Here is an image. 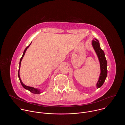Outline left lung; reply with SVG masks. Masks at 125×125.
<instances>
[{"mask_svg": "<svg viewBox=\"0 0 125 125\" xmlns=\"http://www.w3.org/2000/svg\"><path fill=\"white\" fill-rule=\"evenodd\" d=\"M92 45L96 53L100 63V74L96 85V87L98 88L103 85L107 75V64L104 52L100 47L99 41L97 39H94L92 41Z\"/></svg>", "mask_w": 125, "mask_h": 125, "instance_id": "8db88e82", "label": "left lung"}]
</instances>
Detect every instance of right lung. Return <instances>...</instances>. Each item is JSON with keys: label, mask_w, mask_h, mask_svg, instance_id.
Here are the masks:
<instances>
[{"label": "right lung", "mask_w": 125, "mask_h": 125, "mask_svg": "<svg viewBox=\"0 0 125 125\" xmlns=\"http://www.w3.org/2000/svg\"><path fill=\"white\" fill-rule=\"evenodd\" d=\"M31 44L28 46L25 49V50L24 51V52H23V55L21 57V58L20 59V63H19V71H18V77H19V80H20V82L22 84V85L23 86V87L25 88L26 90H28L29 91H30V92H31V93H33V94H41L42 93V92L40 89H39V88H34L33 87H31V86H27V85H26L25 84H24L23 82H22L21 81V79L20 78V66H21V61L23 59V58L24 57V56L25 55V54L26 53V50H27V49L29 48V47L30 46V45L31 44Z\"/></svg>", "instance_id": "1"}]
</instances>
